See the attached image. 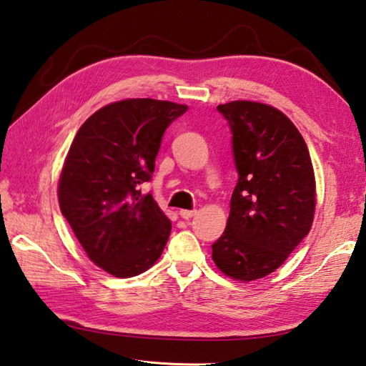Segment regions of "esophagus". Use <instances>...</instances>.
Segmentation results:
<instances>
[{
  "label": "esophagus",
  "instance_id": "1",
  "mask_svg": "<svg viewBox=\"0 0 366 366\" xmlns=\"http://www.w3.org/2000/svg\"><path fill=\"white\" fill-rule=\"evenodd\" d=\"M178 214H180L183 219H191L194 214H196V209H180L178 211Z\"/></svg>",
  "mask_w": 366,
  "mask_h": 366
}]
</instances>
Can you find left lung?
I'll return each mask as SVG.
<instances>
[{"mask_svg":"<svg viewBox=\"0 0 366 366\" xmlns=\"http://www.w3.org/2000/svg\"><path fill=\"white\" fill-rule=\"evenodd\" d=\"M217 111L229 122L238 183L213 259L242 282L274 272L313 222L315 174L302 134L283 112L257 102H230Z\"/></svg>","mask_w":366,"mask_h":366,"instance_id":"8db88e82","label":"left lung"}]
</instances>
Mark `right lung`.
I'll return each instance as SVG.
<instances>
[{
  "mask_svg": "<svg viewBox=\"0 0 366 366\" xmlns=\"http://www.w3.org/2000/svg\"><path fill=\"white\" fill-rule=\"evenodd\" d=\"M186 104L129 99L89 117L64 162L58 196L79 244L114 277H133L161 257L172 224L152 194L141 192L155 170L167 127Z\"/></svg>",
  "mask_w": 366,
  "mask_h": 366,
  "instance_id": "add662e5",
  "label": "right lung"
}]
</instances>
